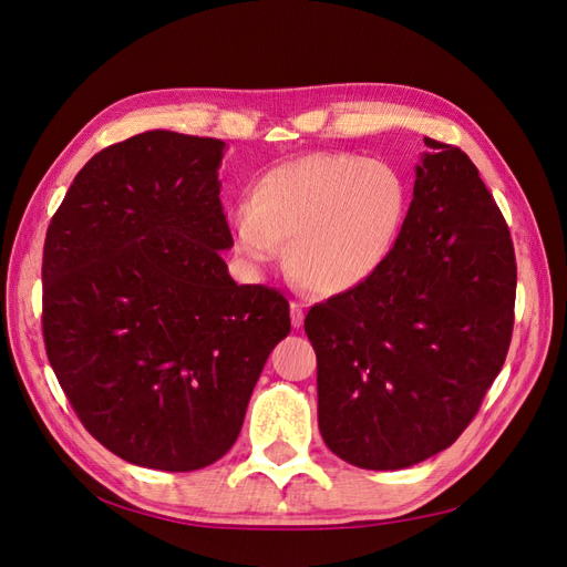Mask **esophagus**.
<instances>
[{
    "instance_id": "1",
    "label": "esophagus",
    "mask_w": 567,
    "mask_h": 567,
    "mask_svg": "<svg viewBox=\"0 0 567 567\" xmlns=\"http://www.w3.org/2000/svg\"><path fill=\"white\" fill-rule=\"evenodd\" d=\"M302 321H305V307L293 300V302H290V323H293L296 329H300Z\"/></svg>"
}]
</instances>
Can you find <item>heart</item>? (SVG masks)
<instances>
[{
    "label": "heart",
    "mask_w": 567,
    "mask_h": 567,
    "mask_svg": "<svg viewBox=\"0 0 567 567\" xmlns=\"http://www.w3.org/2000/svg\"><path fill=\"white\" fill-rule=\"evenodd\" d=\"M409 210L402 175L352 153H310L257 179L229 213L236 252L250 267L286 246V269L317 296L362 286L398 246Z\"/></svg>",
    "instance_id": "b5f03b06"
}]
</instances>
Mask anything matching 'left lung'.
<instances>
[{
	"instance_id": "1",
	"label": "left lung",
	"mask_w": 567,
	"mask_h": 567,
	"mask_svg": "<svg viewBox=\"0 0 567 567\" xmlns=\"http://www.w3.org/2000/svg\"><path fill=\"white\" fill-rule=\"evenodd\" d=\"M414 200L383 267L315 305L319 431L336 456L398 471L447 450L511 346L516 255L461 148L425 136Z\"/></svg>"
}]
</instances>
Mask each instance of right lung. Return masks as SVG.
Here are the masks:
<instances>
[{"label":"right lung","instance_id":"obj_1","mask_svg":"<svg viewBox=\"0 0 567 567\" xmlns=\"http://www.w3.org/2000/svg\"><path fill=\"white\" fill-rule=\"evenodd\" d=\"M225 142L151 130L84 165L44 238L42 333L78 419L134 466L225 456L290 333L277 288L238 286L217 169Z\"/></svg>","mask_w":567,"mask_h":567}]
</instances>
